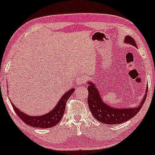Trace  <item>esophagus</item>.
<instances>
[{
	"label": "esophagus",
	"mask_w": 155,
	"mask_h": 155,
	"mask_svg": "<svg viewBox=\"0 0 155 155\" xmlns=\"http://www.w3.org/2000/svg\"><path fill=\"white\" fill-rule=\"evenodd\" d=\"M77 84H85L86 81H87V78L86 76L83 75H80L77 79Z\"/></svg>",
	"instance_id": "1"
}]
</instances>
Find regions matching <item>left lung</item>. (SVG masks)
I'll return each instance as SVG.
<instances>
[{"label": "left lung", "instance_id": "1", "mask_svg": "<svg viewBox=\"0 0 155 155\" xmlns=\"http://www.w3.org/2000/svg\"><path fill=\"white\" fill-rule=\"evenodd\" d=\"M125 43L131 44V45L137 47L135 41L131 37L126 36L124 40ZM88 105L91 113L94 118L98 121L105 124H120L126 122L135 116L139 113L142 105L144 103L147 97V87L146 92L144 96L138 107H114L108 105L105 102L102 101L101 96L98 89L96 88L95 84H93L92 81L88 82Z\"/></svg>", "mask_w": 155, "mask_h": 155}]
</instances>
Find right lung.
<instances>
[{"instance_id":"right-lung-1","label":"right lung","mask_w":155,"mask_h":155,"mask_svg":"<svg viewBox=\"0 0 155 155\" xmlns=\"http://www.w3.org/2000/svg\"><path fill=\"white\" fill-rule=\"evenodd\" d=\"M74 90H75V89H71L70 90L66 92L61 97V100H59L55 107L51 111L45 115H39V116H31V115L26 114L24 112L20 111L17 107H16V106L12 102V105L15 113L17 114L21 120H23L24 124L28 125V126L41 128H52L61 121L63 114H64L67 100L74 93Z\"/></svg>"}]
</instances>
